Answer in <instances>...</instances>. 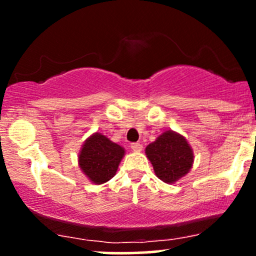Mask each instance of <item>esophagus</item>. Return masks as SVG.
<instances>
[{
    "label": "esophagus",
    "instance_id": "obj_1",
    "mask_svg": "<svg viewBox=\"0 0 256 256\" xmlns=\"http://www.w3.org/2000/svg\"><path fill=\"white\" fill-rule=\"evenodd\" d=\"M131 148H132V150L134 152H142V149H143V146L140 144V143H132L131 144Z\"/></svg>",
    "mask_w": 256,
    "mask_h": 256
}]
</instances>
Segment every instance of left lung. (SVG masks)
<instances>
[{
	"instance_id": "obj_1",
	"label": "left lung",
	"mask_w": 256,
	"mask_h": 256,
	"mask_svg": "<svg viewBox=\"0 0 256 256\" xmlns=\"http://www.w3.org/2000/svg\"><path fill=\"white\" fill-rule=\"evenodd\" d=\"M146 155L156 177L167 184H174L184 177L194 164V152L186 138L172 130L165 131L146 146Z\"/></svg>"
}]
</instances>
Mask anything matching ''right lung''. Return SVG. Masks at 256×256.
Here are the masks:
<instances>
[{"label":"right lung","instance_id":"add662e5","mask_svg":"<svg viewBox=\"0 0 256 256\" xmlns=\"http://www.w3.org/2000/svg\"><path fill=\"white\" fill-rule=\"evenodd\" d=\"M125 149L104 134H91L85 140L78 155V165L94 184H104L116 176Z\"/></svg>","mask_w":256,"mask_h":256}]
</instances>
